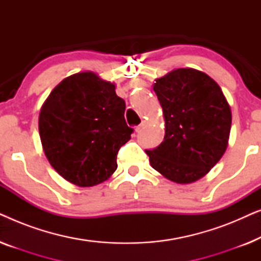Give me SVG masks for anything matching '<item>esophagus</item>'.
<instances>
[{
  "mask_svg": "<svg viewBox=\"0 0 261 261\" xmlns=\"http://www.w3.org/2000/svg\"><path fill=\"white\" fill-rule=\"evenodd\" d=\"M145 124H146V122H142L141 124H139V126L135 127V132H137V133H139V132H141V129H142V128H144Z\"/></svg>",
  "mask_w": 261,
  "mask_h": 261,
  "instance_id": "34e87169",
  "label": "esophagus"
}]
</instances>
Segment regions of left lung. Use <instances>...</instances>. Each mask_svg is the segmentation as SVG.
Here are the masks:
<instances>
[{
    "label": "left lung",
    "instance_id": "left-lung-1",
    "mask_svg": "<svg viewBox=\"0 0 261 261\" xmlns=\"http://www.w3.org/2000/svg\"><path fill=\"white\" fill-rule=\"evenodd\" d=\"M153 89L165 117V137L158 147L146 149L151 166L176 183L196 181L227 148L231 124L227 99L215 81L194 69L171 71Z\"/></svg>",
    "mask_w": 261,
    "mask_h": 261
}]
</instances>
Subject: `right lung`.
<instances>
[{
  "mask_svg": "<svg viewBox=\"0 0 261 261\" xmlns=\"http://www.w3.org/2000/svg\"><path fill=\"white\" fill-rule=\"evenodd\" d=\"M115 85L92 72L67 77L53 89L39 116V133L49 164L78 187H92L117 169V153L133 128Z\"/></svg>",
  "mask_w": 261,
  "mask_h": 261,
  "instance_id": "right-lung-1",
  "label": "right lung"
}]
</instances>
